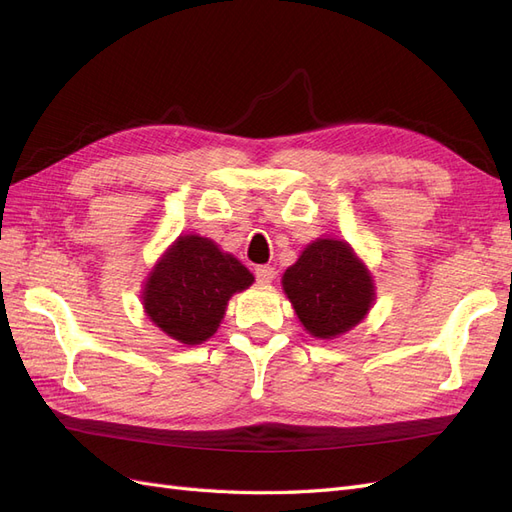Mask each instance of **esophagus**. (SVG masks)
Masks as SVG:
<instances>
[{
    "instance_id": "obj_1",
    "label": "esophagus",
    "mask_w": 512,
    "mask_h": 512,
    "mask_svg": "<svg viewBox=\"0 0 512 512\" xmlns=\"http://www.w3.org/2000/svg\"><path fill=\"white\" fill-rule=\"evenodd\" d=\"M256 280L258 284H271L275 280V269L269 267V265H262V267H256Z\"/></svg>"
}]
</instances>
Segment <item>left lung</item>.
<instances>
[{
  "mask_svg": "<svg viewBox=\"0 0 512 512\" xmlns=\"http://www.w3.org/2000/svg\"><path fill=\"white\" fill-rule=\"evenodd\" d=\"M282 290L303 329L335 339L363 322L376 301L374 275L344 239L318 237L282 275Z\"/></svg>",
  "mask_w": 512,
  "mask_h": 512,
  "instance_id": "obj_1",
  "label": "left lung"
}]
</instances>
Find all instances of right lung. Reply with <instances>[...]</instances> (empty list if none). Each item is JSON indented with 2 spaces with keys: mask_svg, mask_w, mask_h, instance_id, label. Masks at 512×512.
I'll return each mask as SVG.
<instances>
[{
  "mask_svg": "<svg viewBox=\"0 0 512 512\" xmlns=\"http://www.w3.org/2000/svg\"><path fill=\"white\" fill-rule=\"evenodd\" d=\"M254 284L241 260L200 235H179L143 284L147 318L185 346L207 342L220 329L232 294Z\"/></svg>",
  "mask_w": 512,
  "mask_h": 512,
  "instance_id": "obj_1",
  "label": "right lung"
}]
</instances>
